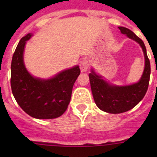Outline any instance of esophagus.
Returning a JSON list of instances; mask_svg holds the SVG:
<instances>
[{"label":"esophagus","mask_w":157,"mask_h":157,"mask_svg":"<svg viewBox=\"0 0 157 157\" xmlns=\"http://www.w3.org/2000/svg\"><path fill=\"white\" fill-rule=\"evenodd\" d=\"M89 67H90V63H89V62L87 60H83L80 63V68H81V72H86V71H87Z\"/></svg>","instance_id":"obj_1"}]
</instances>
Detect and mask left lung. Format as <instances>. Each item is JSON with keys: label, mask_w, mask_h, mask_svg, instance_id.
Masks as SVG:
<instances>
[{"label": "left lung", "mask_w": 157, "mask_h": 157, "mask_svg": "<svg viewBox=\"0 0 157 157\" xmlns=\"http://www.w3.org/2000/svg\"><path fill=\"white\" fill-rule=\"evenodd\" d=\"M121 33L129 39L139 43L144 54L145 65L141 78L136 83L127 86H116L107 81L91 69L89 74L91 91L97 107L103 112L118 114L134 107L144 98L148 88L151 66L144 41L132 31L124 27H118Z\"/></svg>", "instance_id": "obj_1"}]
</instances>
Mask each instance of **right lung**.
<instances>
[{
    "mask_svg": "<svg viewBox=\"0 0 157 157\" xmlns=\"http://www.w3.org/2000/svg\"><path fill=\"white\" fill-rule=\"evenodd\" d=\"M32 33L23 36L11 62V90L16 102L30 117L54 119L63 114L71 100L73 85L81 73L78 65L61 71L53 77L33 76L23 61L26 43Z\"/></svg>",
    "mask_w": 157,
    "mask_h": 157,
    "instance_id": "add662e5",
    "label": "right lung"
}]
</instances>
